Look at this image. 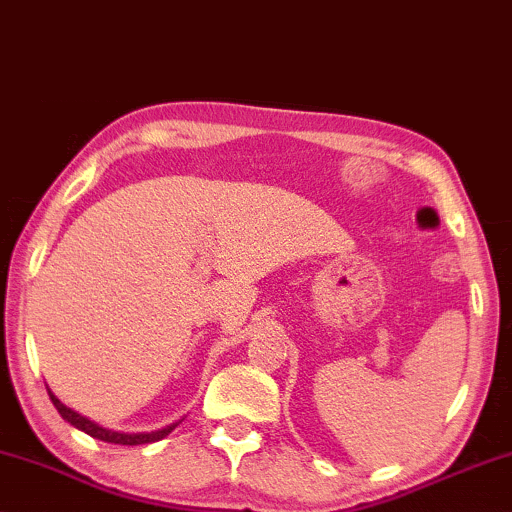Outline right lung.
<instances>
[{"mask_svg":"<svg viewBox=\"0 0 512 512\" xmlns=\"http://www.w3.org/2000/svg\"><path fill=\"white\" fill-rule=\"evenodd\" d=\"M48 394H50V401H53V406L57 408V413H60V415L64 417V420H67L69 424H74L76 429L85 431V434H88V436L97 438V441H104V443H115V445H143V443H155V441H160V438L169 436L171 431H174V429L178 427V422H181V420H178V422L169 424V427H164V429L150 431V434H120V431L102 429V427H99V424L90 422L88 417L74 413V410L64 406V403H62L60 399H57L55 394L50 392V390H48Z\"/></svg>","mask_w":512,"mask_h":512,"instance_id":"obj_1","label":"right lung"}]
</instances>
